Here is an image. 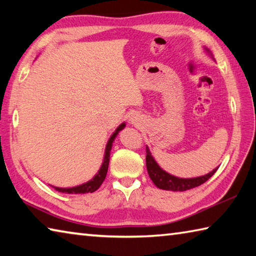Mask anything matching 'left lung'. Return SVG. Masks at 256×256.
<instances>
[{"mask_svg":"<svg viewBox=\"0 0 256 256\" xmlns=\"http://www.w3.org/2000/svg\"><path fill=\"white\" fill-rule=\"evenodd\" d=\"M204 50L206 53L210 54L211 58H214L210 50L206 48V47H204ZM146 170H148L149 177L151 178V180L154 182V184L160 190H174V192H183V190H188L196 188V186H200L201 184L206 183V182L214 174L216 170H218V167H216L214 170L210 172L209 174H206L204 176L194 177V178H180V177L168 174V172H164L162 168H160L157 162H156L154 158L152 157V154H151L150 149L148 146H146Z\"/></svg>","mask_w":256,"mask_h":256,"instance_id":"8db88e82","label":"left lung"}]
</instances>
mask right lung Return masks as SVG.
<instances>
[{
    "instance_id": "obj_1",
    "label": "right lung",
    "mask_w": 256,
    "mask_h": 256,
    "mask_svg": "<svg viewBox=\"0 0 256 256\" xmlns=\"http://www.w3.org/2000/svg\"><path fill=\"white\" fill-rule=\"evenodd\" d=\"M125 128V123H122L120 126L115 130V132L112 134L110 140L107 141L106 148H105V154H104V160L100 168L96 175H94L92 180L86 182V183L74 186V188H56V186H53V188L58 190V192L62 193H68V194H86V193H92L94 190H97L99 188V186L102 184L104 180L107 175V170H108V164H110V150L112 146V142H114L115 138L118 136V134L120 131Z\"/></svg>"
}]
</instances>
